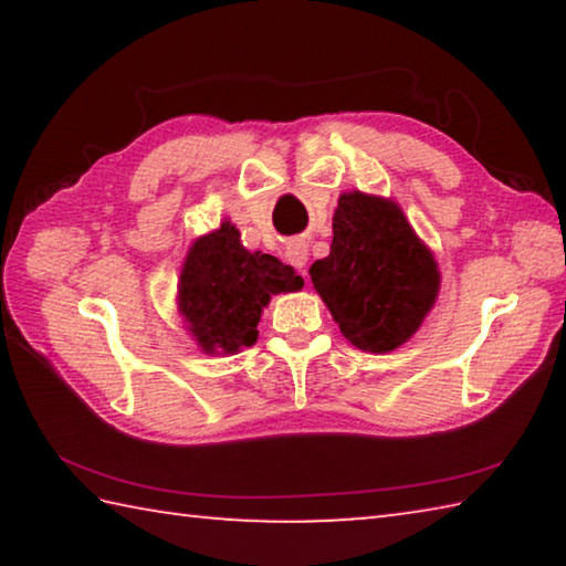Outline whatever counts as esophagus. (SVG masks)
Here are the masks:
<instances>
[{
	"label": "esophagus",
	"mask_w": 566,
	"mask_h": 566,
	"mask_svg": "<svg viewBox=\"0 0 566 566\" xmlns=\"http://www.w3.org/2000/svg\"><path fill=\"white\" fill-rule=\"evenodd\" d=\"M286 260H290V264H294L296 270H300L302 274L306 272L304 264H306V247L302 242H292L290 247H286Z\"/></svg>",
	"instance_id": "1"
}]
</instances>
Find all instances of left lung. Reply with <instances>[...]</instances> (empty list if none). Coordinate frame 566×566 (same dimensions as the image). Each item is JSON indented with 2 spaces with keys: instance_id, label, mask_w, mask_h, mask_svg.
<instances>
[{
  "instance_id": "8db88e82",
  "label": "left lung",
  "mask_w": 566,
  "mask_h": 566,
  "mask_svg": "<svg viewBox=\"0 0 566 566\" xmlns=\"http://www.w3.org/2000/svg\"><path fill=\"white\" fill-rule=\"evenodd\" d=\"M329 256L310 266L314 290L354 347L391 352L419 329L439 292L437 262L395 202L339 197Z\"/></svg>"
}]
</instances>
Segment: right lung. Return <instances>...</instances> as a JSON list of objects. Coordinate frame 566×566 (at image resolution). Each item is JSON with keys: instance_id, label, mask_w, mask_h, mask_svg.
<instances>
[{"instance_id": "1", "label": "right lung", "mask_w": 566, "mask_h": 566, "mask_svg": "<svg viewBox=\"0 0 566 566\" xmlns=\"http://www.w3.org/2000/svg\"><path fill=\"white\" fill-rule=\"evenodd\" d=\"M304 280L272 254L247 252L224 222L197 239L179 280V310L205 352L227 354L256 342L262 306L272 294L296 292Z\"/></svg>"}]
</instances>
